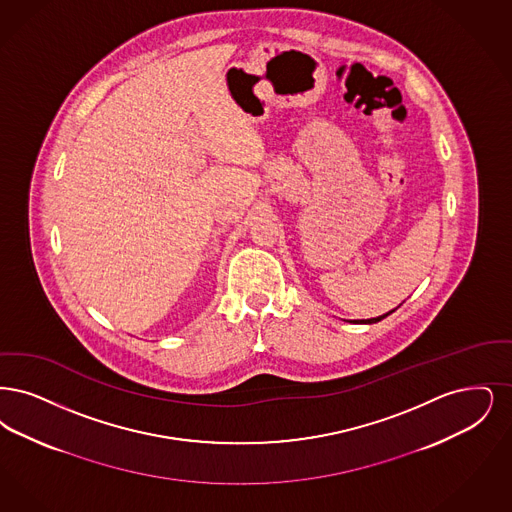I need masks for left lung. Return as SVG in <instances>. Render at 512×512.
I'll return each mask as SVG.
<instances>
[{"label": "left lung", "mask_w": 512, "mask_h": 512, "mask_svg": "<svg viewBox=\"0 0 512 512\" xmlns=\"http://www.w3.org/2000/svg\"><path fill=\"white\" fill-rule=\"evenodd\" d=\"M392 312H394V310H392ZM392 312L384 313V315H378V317H371V319H357L354 323H365V325H371V323H377L380 319H384L386 315H390Z\"/></svg>", "instance_id": "left-lung-1"}]
</instances>
